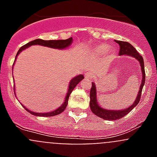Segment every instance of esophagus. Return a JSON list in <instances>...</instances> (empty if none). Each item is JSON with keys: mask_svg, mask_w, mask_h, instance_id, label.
I'll return each instance as SVG.
<instances>
[{"mask_svg": "<svg viewBox=\"0 0 157 157\" xmlns=\"http://www.w3.org/2000/svg\"><path fill=\"white\" fill-rule=\"evenodd\" d=\"M94 75L92 71H88L86 72V78L87 79H92L94 78Z\"/></svg>", "mask_w": 157, "mask_h": 157, "instance_id": "obj_1", "label": "esophagus"}]
</instances>
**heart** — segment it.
I'll use <instances>...</instances> for the list:
<instances>
[{
  "instance_id": "obj_1",
  "label": "heart",
  "mask_w": 157,
  "mask_h": 157,
  "mask_svg": "<svg viewBox=\"0 0 157 157\" xmlns=\"http://www.w3.org/2000/svg\"><path fill=\"white\" fill-rule=\"evenodd\" d=\"M94 49H95V52L98 54H103L106 51L109 53V55H111V53H112V50L106 45H98V46H96L94 48Z\"/></svg>"
}]
</instances>
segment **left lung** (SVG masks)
Instances as JSON below:
<instances>
[{
  "instance_id": "obj_1",
  "label": "left lung",
  "mask_w": 157,
  "mask_h": 157,
  "mask_svg": "<svg viewBox=\"0 0 157 157\" xmlns=\"http://www.w3.org/2000/svg\"><path fill=\"white\" fill-rule=\"evenodd\" d=\"M116 43H118L120 45V56L122 55H128V56H131L133 57L136 58L138 61L140 62V64L141 67V72H142V80H141V84L140 86L139 92L138 94V97L136 98V101H134L131 106H130L128 109H126L124 110H106V109H103L102 108L99 106L98 104V101H97V92H96V87L95 84L92 82V86H91L90 93V109L93 112L94 114L96 116H99V117L102 118L104 120H120L123 116H125L127 115L130 111L134 109V107L137 106L139 102L140 99H141V91L143 89L144 84H145V67H144V60L143 57L140 55L138 52V51L136 50L133 45H131L127 41H116Z\"/></svg>"
}]
</instances>
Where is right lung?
<instances>
[{"instance_id":"1","label":"right lung","mask_w":157,"mask_h":157,"mask_svg":"<svg viewBox=\"0 0 157 157\" xmlns=\"http://www.w3.org/2000/svg\"><path fill=\"white\" fill-rule=\"evenodd\" d=\"M72 42V37H69L68 39H66V40H48V41H45V40H42V39H35L34 41H30V42L27 43L26 45H23L21 48H19V51H18L17 54H16V59L17 57V56L19 55V53L21 52L22 50L25 49V48H28L30 47V45H43V46H47V47H50V48H59V49H61V48H67V46L71 44ZM84 78V76L82 75H78L76 76L75 78H72L70 84H69V88H68V91H67V94L66 96V98L64 100V102H63V105H61L60 107H59L56 110L53 111V112H47V113H37V112H31V111L28 110L27 108H25L23 106L26 110L27 112H29L30 114L34 115V116H56V115H59L62 112L64 111V109H66L67 105V103H68V99H69V97H70V94L73 91V90L75 89V87L78 84L80 81Z\"/></svg>"}]
</instances>
